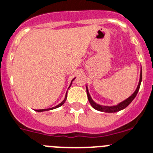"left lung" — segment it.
<instances>
[{"instance_id": "8db88e82", "label": "left lung", "mask_w": 153, "mask_h": 153, "mask_svg": "<svg viewBox=\"0 0 153 153\" xmlns=\"http://www.w3.org/2000/svg\"><path fill=\"white\" fill-rule=\"evenodd\" d=\"M141 82H142V71H141V76H140L139 83H138V87H137V88H136L135 92H134V93H133V94H132L131 96H130V97H129V98L127 99L126 100L123 101L122 102L119 103L117 106H100V105L96 104V102H93V100H92L90 95H89V93H88V89H87V88H86V92H87V96H88V101H89V102H90L91 106H92L94 109H96V110H99V111H102V112H106V113L117 112V111L121 110H123V109L125 108V107H127V106L130 104L131 102V101L133 100L134 98H135V96H137V93H138V90H139L140 85H141Z\"/></svg>"}]
</instances>
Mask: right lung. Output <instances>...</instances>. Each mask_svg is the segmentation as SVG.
I'll list each match as a JSON object with an SVG mask.
<instances>
[{
    "instance_id": "add662e5",
    "label": "right lung",
    "mask_w": 153,
    "mask_h": 153,
    "mask_svg": "<svg viewBox=\"0 0 153 153\" xmlns=\"http://www.w3.org/2000/svg\"><path fill=\"white\" fill-rule=\"evenodd\" d=\"M73 80H74V79H73ZM70 86H71V85H70ZM66 99H67V95H66V97H65V100H63L62 102L60 103V104L57 105V106H56L55 107H53V108H50V109H44V110H36V111H38V112H42V111H47V110H53V109H55V108H57V107H60V106H61L63 104H64V103H65V100H66Z\"/></svg>"
}]
</instances>
